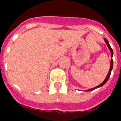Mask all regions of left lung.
Segmentation results:
<instances>
[{
	"mask_svg": "<svg viewBox=\"0 0 121 121\" xmlns=\"http://www.w3.org/2000/svg\"><path fill=\"white\" fill-rule=\"evenodd\" d=\"M105 43H106V44H107V46H108V48H109V50L111 51V58L113 56V50L112 49V48L111 47V46H110V44H109V42H108V41L106 39H105ZM112 67H113V60L112 59H111V66H110V70H109V73L107 74V77L105 78V79L104 80V81L101 84L99 85H98L97 86H96V87H95V88H91V89H89V90H88V91H92V90H95V89H96V88H99V87H100V86H103L105 84V83L107 82V81L109 80V77H110V76H111V71H112Z\"/></svg>",
	"mask_w": 121,
	"mask_h": 121,
	"instance_id": "left-lung-1",
	"label": "left lung"
}]
</instances>
